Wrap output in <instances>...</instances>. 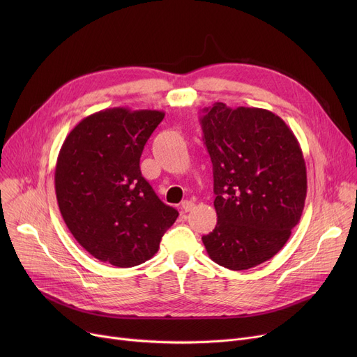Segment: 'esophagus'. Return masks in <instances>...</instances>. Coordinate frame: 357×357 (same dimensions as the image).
<instances>
[{
	"mask_svg": "<svg viewBox=\"0 0 357 357\" xmlns=\"http://www.w3.org/2000/svg\"><path fill=\"white\" fill-rule=\"evenodd\" d=\"M195 208V204L192 202V201H183L182 204H181V210L183 211V213H190V211H192Z\"/></svg>",
	"mask_w": 357,
	"mask_h": 357,
	"instance_id": "esophagus-1",
	"label": "esophagus"
}]
</instances>
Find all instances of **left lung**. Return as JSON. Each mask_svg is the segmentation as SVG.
I'll use <instances>...</instances> for the list:
<instances>
[{
  "instance_id": "8db88e82",
  "label": "left lung",
  "mask_w": 357,
  "mask_h": 357,
  "mask_svg": "<svg viewBox=\"0 0 357 357\" xmlns=\"http://www.w3.org/2000/svg\"><path fill=\"white\" fill-rule=\"evenodd\" d=\"M204 112L217 226L202 243L217 265L246 271L282 249L301 218L307 197L303 150L272 111L215 102Z\"/></svg>"
}]
</instances>
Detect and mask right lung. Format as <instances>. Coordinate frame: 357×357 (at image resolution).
I'll use <instances>...</instances> for the list:
<instances>
[{"mask_svg":"<svg viewBox=\"0 0 357 357\" xmlns=\"http://www.w3.org/2000/svg\"><path fill=\"white\" fill-rule=\"evenodd\" d=\"M163 117L158 109L107 108L79 121L61 147L54 190L63 221L89 255L112 266L153 257L178 218L140 172L143 147Z\"/></svg>","mask_w":357,"mask_h":357,"instance_id":"obj_1","label":"right lung"}]
</instances>
